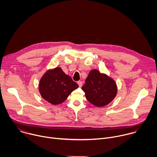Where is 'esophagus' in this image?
<instances>
[{"label": "esophagus", "mask_w": 157, "mask_h": 157, "mask_svg": "<svg viewBox=\"0 0 157 157\" xmlns=\"http://www.w3.org/2000/svg\"><path fill=\"white\" fill-rule=\"evenodd\" d=\"M78 85H79V87H81L82 85V81H78Z\"/></svg>", "instance_id": "1"}]
</instances>
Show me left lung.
<instances>
[{
	"label": "left lung",
	"instance_id": "obj_1",
	"mask_svg": "<svg viewBox=\"0 0 157 157\" xmlns=\"http://www.w3.org/2000/svg\"><path fill=\"white\" fill-rule=\"evenodd\" d=\"M85 82L82 89L87 101L95 106L107 105L117 95V87L114 80L97 70L90 71Z\"/></svg>",
	"mask_w": 157,
	"mask_h": 157
}]
</instances>
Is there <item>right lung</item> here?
Masks as SVG:
<instances>
[{
    "instance_id": "obj_1",
    "label": "right lung",
    "mask_w": 157,
    "mask_h": 157,
    "mask_svg": "<svg viewBox=\"0 0 157 157\" xmlns=\"http://www.w3.org/2000/svg\"><path fill=\"white\" fill-rule=\"evenodd\" d=\"M79 87L72 78L66 75L61 68L48 70L41 77L39 92L41 97L53 105L63 103Z\"/></svg>"
}]
</instances>
